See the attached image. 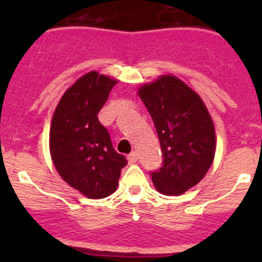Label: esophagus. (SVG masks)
<instances>
[{
	"mask_svg": "<svg viewBox=\"0 0 262 262\" xmlns=\"http://www.w3.org/2000/svg\"><path fill=\"white\" fill-rule=\"evenodd\" d=\"M127 160H128L129 164H135L138 161V154L136 152H131V154L127 156Z\"/></svg>",
	"mask_w": 262,
	"mask_h": 262,
	"instance_id": "34e87169",
	"label": "esophagus"
}]
</instances>
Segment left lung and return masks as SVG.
Wrapping results in <instances>:
<instances>
[{
	"instance_id": "8db88e82",
	"label": "left lung",
	"mask_w": 262,
	"mask_h": 262,
	"mask_svg": "<svg viewBox=\"0 0 262 262\" xmlns=\"http://www.w3.org/2000/svg\"><path fill=\"white\" fill-rule=\"evenodd\" d=\"M139 97L159 136L163 166L151 172L160 193L181 195L205 177L215 156V128L201 97L174 76L143 85Z\"/></svg>"
}]
</instances>
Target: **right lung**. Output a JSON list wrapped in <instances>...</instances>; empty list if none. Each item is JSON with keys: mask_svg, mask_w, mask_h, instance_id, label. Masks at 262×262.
Instances as JSON below:
<instances>
[{"mask_svg": "<svg viewBox=\"0 0 262 262\" xmlns=\"http://www.w3.org/2000/svg\"><path fill=\"white\" fill-rule=\"evenodd\" d=\"M117 80L92 71L67 90L53 113L50 151L60 177L92 200L105 198L118 187L127 164L99 123L98 113Z\"/></svg>", "mask_w": 262, "mask_h": 262, "instance_id": "right-lung-1", "label": "right lung"}]
</instances>
